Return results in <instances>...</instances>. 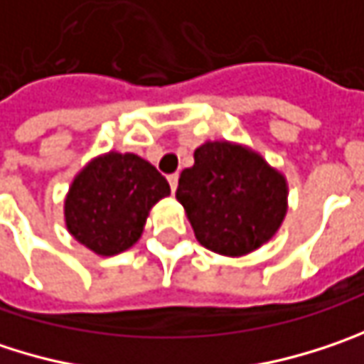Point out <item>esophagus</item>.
I'll use <instances>...</instances> for the list:
<instances>
[{"mask_svg": "<svg viewBox=\"0 0 364 364\" xmlns=\"http://www.w3.org/2000/svg\"><path fill=\"white\" fill-rule=\"evenodd\" d=\"M168 180H169V188H171V193H176V188H178V173H169Z\"/></svg>", "mask_w": 364, "mask_h": 364, "instance_id": "34e87169", "label": "esophagus"}]
</instances>
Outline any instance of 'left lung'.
Segmentation results:
<instances>
[{
    "instance_id": "left-lung-1",
    "label": "left lung",
    "mask_w": 364,
    "mask_h": 364,
    "mask_svg": "<svg viewBox=\"0 0 364 364\" xmlns=\"http://www.w3.org/2000/svg\"><path fill=\"white\" fill-rule=\"evenodd\" d=\"M286 180L240 144L205 143L195 166L178 180L176 198L186 209L205 248L240 257L267 242L286 215Z\"/></svg>"
}]
</instances>
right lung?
I'll list each match as a JSON object with an SVG mask.
<instances>
[{"mask_svg":"<svg viewBox=\"0 0 364 364\" xmlns=\"http://www.w3.org/2000/svg\"><path fill=\"white\" fill-rule=\"evenodd\" d=\"M168 195V180L149 161L134 153H107L74 178L65 225L78 242L112 257L141 238L151 207Z\"/></svg>","mask_w":364,"mask_h":364,"instance_id":"1","label":"right lung"}]
</instances>
